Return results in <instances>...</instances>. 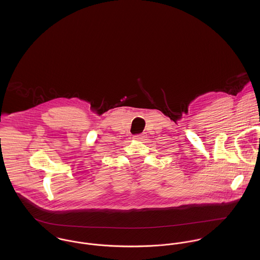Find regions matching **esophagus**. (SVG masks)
<instances>
[{
  "mask_svg": "<svg viewBox=\"0 0 260 260\" xmlns=\"http://www.w3.org/2000/svg\"><path fill=\"white\" fill-rule=\"evenodd\" d=\"M133 138H134L135 140H140V141H142V140H144V139L146 138V135H145L144 133H141V134L134 135V136H133Z\"/></svg>",
  "mask_w": 260,
  "mask_h": 260,
  "instance_id": "obj_1",
  "label": "esophagus"
}]
</instances>
